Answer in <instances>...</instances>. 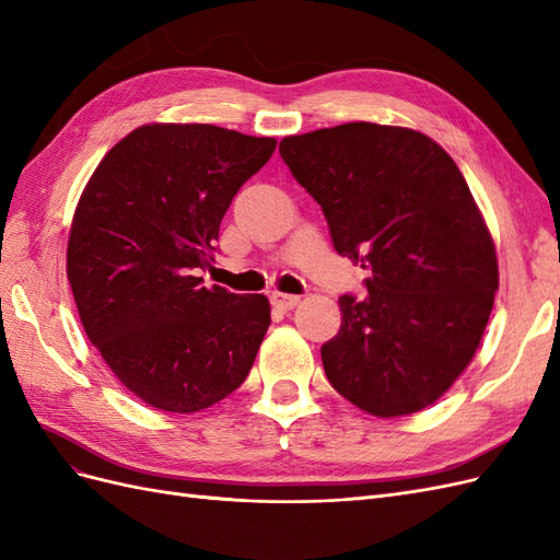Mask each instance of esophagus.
I'll list each match as a JSON object with an SVG mask.
<instances>
[{"label": "esophagus", "instance_id": "34e87169", "mask_svg": "<svg viewBox=\"0 0 560 560\" xmlns=\"http://www.w3.org/2000/svg\"><path fill=\"white\" fill-rule=\"evenodd\" d=\"M270 303H273V308H278V311L287 313V311L296 308L299 303H301V299H299V296H294V294H282V292H276L273 296H270Z\"/></svg>", "mask_w": 560, "mask_h": 560}]
</instances>
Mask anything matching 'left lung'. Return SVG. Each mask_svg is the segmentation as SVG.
Segmentation results:
<instances>
[{"instance_id":"left-lung-1","label":"left lung","mask_w":560,"mask_h":560,"mask_svg":"<svg viewBox=\"0 0 560 560\" xmlns=\"http://www.w3.org/2000/svg\"><path fill=\"white\" fill-rule=\"evenodd\" d=\"M280 156L327 217L338 254L371 270L338 299L322 364L358 409H428L477 352L500 284L493 235L460 167L425 132L354 121L290 135Z\"/></svg>"}]
</instances>
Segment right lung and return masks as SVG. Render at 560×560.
Masks as SVG:
<instances>
[{"mask_svg":"<svg viewBox=\"0 0 560 560\" xmlns=\"http://www.w3.org/2000/svg\"><path fill=\"white\" fill-rule=\"evenodd\" d=\"M276 138L147 124L97 163L67 241L81 325L144 404L196 413L241 387L270 325L264 294L202 287L219 224Z\"/></svg>","mask_w":560,"mask_h":560,"instance_id":"right-lung-1","label":"right lung"}]
</instances>
